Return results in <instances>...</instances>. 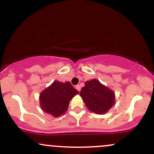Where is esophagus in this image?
<instances>
[{
	"label": "esophagus",
	"instance_id": "34e87169",
	"mask_svg": "<svg viewBox=\"0 0 154 154\" xmlns=\"http://www.w3.org/2000/svg\"><path fill=\"white\" fill-rule=\"evenodd\" d=\"M75 88H76V89L77 90V91H80V90H81V87H80V85H76V86H75Z\"/></svg>",
	"mask_w": 154,
	"mask_h": 154
}]
</instances>
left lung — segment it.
Masks as SVG:
<instances>
[{
  "mask_svg": "<svg viewBox=\"0 0 154 154\" xmlns=\"http://www.w3.org/2000/svg\"><path fill=\"white\" fill-rule=\"evenodd\" d=\"M79 95L86 106L92 112L97 114L106 113L115 104L114 92L103 85L97 79H91L85 82Z\"/></svg>",
  "mask_w": 154,
  "mask_h": 154,
  "instance_id": "left-lung-1",
  "label": "left lung"
}]
</instances>
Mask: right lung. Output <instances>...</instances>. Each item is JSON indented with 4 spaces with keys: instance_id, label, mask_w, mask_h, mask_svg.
<instances>
[{
    "instance_id": "obj_1",
    "label": "right lung",
    "mask_w": 154,
    "mask_h": 154,
    "mask_svg": "<svg viewBox=\"0 0 154 154\" xmlns=\"http://www.w3.org/2000/svg\"><path fill=\"white\" fill-rule=\"evenodd\" d=\"M78 93L69 82L54 81L40 93V106L43 111L58 117L66 112L69 101Z\"/></svg>"
}]
</instances>
